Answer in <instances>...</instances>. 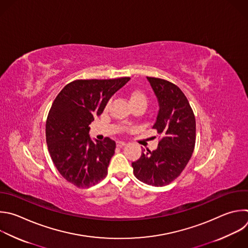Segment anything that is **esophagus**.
Wrapping results in <instances>:
<instances>
[{
    "mask_svg": "<svg viewBox=\"0 0 248 248\" xmlns=\"http://www.w3.org/2000/svg\"><path fill=\"white\" fill-rule=\"evenodd\" d=\"M125 145H126V143H125V142H124V141H117V146H118V147H120V148L124 147Z\"/></svg>",
    "mask_w": 248,
    "mask_h": 248,
    "instance_id": "1",
    "label": "esophagus"
}]
</instances>
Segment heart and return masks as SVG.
Listing matches in <instances>:
<instances>
[{
	"mask_svg": "<svg viewBox=\"0 0 248 248\" xmlns=\"http://www.w3.org/2000/svg\"><path fill=\"white\" fill-rule=\"evenodd\" d=\"M129 100H130L131 105L143 104V105L147 106V103H148L147 95L143 92H141V91H133V92H131L130 94H129Z\"/></svg>",
	"mask_w": 248,
	"mask_h": 248,
	"instance_id": "b5f03b06",
	"label": "heart"
}]
</instances>
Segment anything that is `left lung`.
<instances>
[{"mask_svg":"<svg viewBox=\"0 0 248 248\" xmlns=\"http://www.w3.org/2000/svg\"><path fill=\"white\" fill-rule=\"evenodd\" d=\"M147 78L159 104L153 128L161 138L156 150L142 152L132 168L138 180L161 187L174 181L189 162L196 144V119L187 97L176 85L159 78Z\"/></svg>","mask_w":248,"mask_h":248,"instance_id":"1","label":"left lung"}]
</instances>
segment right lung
Returning <instances> with one entry per match:
<instances>
[{
    "mask_svg": "<svg viewBox=\"0 0 248 248\" xmlns=\"http://www.w3.org/2000/svg\"><path fill=\"white\" fill-rule=\"evenodd\" d=\"M130 79H76L58 93L47 115L46 138L50 157L61 176L78 188L92 187L108 173L116 142H93L89 125L100 116L111 96Z\"/></svg>",
    "mask_w": 248,
    "mask_h": 248,
    "instance_id": "right-lung-1",
    "label": "right lung"
}]
</instances>
